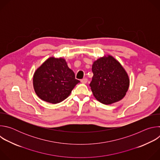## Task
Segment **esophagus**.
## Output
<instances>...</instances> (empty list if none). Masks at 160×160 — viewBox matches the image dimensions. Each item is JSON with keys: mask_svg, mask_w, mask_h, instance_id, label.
Wrapping results in <instances>:
<instances>
[{"mask_svg": "<svg viewBox=\"0 0 160 160\" xmlns=\"http://www.w3.org/2000/svg\"><path fill=\"white\" fill-rule=\"evenodd\" d=\"M87 82H88V80H87V78H83V79L81 80V82L83 83H86Z\"/></svg>", "mask_w": 160, "mask_h": 160, "instance_id": "34e87169", "label": "esophagus"}]
</instances>
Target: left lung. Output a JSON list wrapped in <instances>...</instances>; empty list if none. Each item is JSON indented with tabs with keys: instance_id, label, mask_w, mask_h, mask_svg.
Here are the masks:
<instances>
[{
	"instance_id": "obj_1",
	"label": "left lung",
	"mask_w": 160,
	"mask_h": 160,
	"mask_svg": "<svg viewBox=\"0 0 160 160\" xmlns=\"http://www.w3.org/2000/svg\"><path fill=\"white\" fill-rule=\"evenodd\" d=\"M92 80L90 87L95 98L104 104L122 99L129 87L128 75L122 64L112 56L95 61L92 66Z\"/></svg>"
}]
</instances>
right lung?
<instances>
[{
  "label": "right lung",
  "instance_id": "right-lung-1",
  "mask_svg": "<svg viewBox=\"0 0 160 160\" xmlns=\"http://www.w3.org/2000/svg\"><path fill=\"white\" fill-rule=\"evenodd\" d=\"M79 82L62 58H48L37 68L33 77V88L37 96L52 104L66 99Z\"/></svg>",
  "mask_w": 160,
  "mask_h": 160
}]
</instances>
